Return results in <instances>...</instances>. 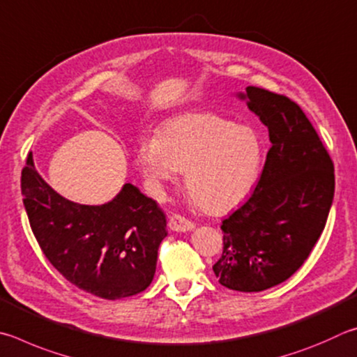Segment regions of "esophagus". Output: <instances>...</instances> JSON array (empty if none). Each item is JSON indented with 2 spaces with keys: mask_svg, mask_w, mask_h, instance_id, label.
<instances>
[{
  "mask_svg": "<svg viewBox=\"0 0 357 357\" xmlns=\"http://www.w3.org/2000/svg\"><path fill=\"white\" fill-rule=\"evenodd\" d=\"M169 229L174 230V232H190V230L195 229V224L182 215H172L169 218Z\"/></svg>",
  "mask_w": 357,
  "mask_h": 357,
  "instance_id": "34e87169",
  "label": "esophagus"
}]
</instances>
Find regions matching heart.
I'll return each instance as SVG.
<instances>
[{
    "instance_id": "1",
    "label": "heart",
    "mask_w": 357,
    "mask_h": 357,
    "mask_svg": "<svg viewBox=\"0 0 357 357\" xmlns=\"http://www.w3.org/2000/svg\"><path fill=\"white\" fill-rule=\"evenodd\" d=\"M261 158L257 131L215 112L174 117L136 146V160L155 191L177 182L185 171L186 192L211 215L227 213L245 201L259 178Z\"/></svg>"
}]
</instances>
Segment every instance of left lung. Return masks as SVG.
<instances>
[{
  "mask_svg": "<svg viewBox=\"0 0 357 357\" xmlns=\"http://www.w3.org/2000/svg\"><path fill=\"white\" fill-rule=\"evenodd\" d=\"M248 108L268 128L271 149L251 197L222 221L220 284L261 291L282 284L307 260L334 199V165L303 109L289 97L248 86Z\"/></svg>",
  "mask_w": 357,
  "mask_h": 357,
  "instance_id": "left-lung-1",
  "label": "left lung"
}]
</instances>
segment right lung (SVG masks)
<instances>
[{
    "mask_svg": "<svg viewBox=\"0 0 357 357\" xmlns=\"http://www.w3.org/2000/svg\"><path fill=\"white\" fill-rule=\"evenodd\" d=\"M22 195L33 234L56 270L93 296L137 295L153 280L166 215L153 199L125 183L112 201L81 205L58 195L36 171H22Z\"/></svg>",
    "mask_w": 357,
    "mask_h": 357,
    "instance_id": "1",
    "label": "right lung"
}]
</instances>
